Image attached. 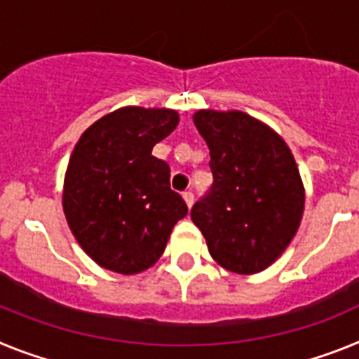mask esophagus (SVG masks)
I'll return each instance as SVG.
<instances>
[{"instance_id":"1","label":"esophagus","mask_w":359,"mask_h":359,"mask_svg":"<svg viewBox=\"0 0 359 359\" xmlns=\"http://www.w3.org/2000/svg\"><path fill=\"white\" fill-rule=\"evenodd\" d=\"M184 201H186V204H188V208H191L193 202H195V195H193V191H184Z\"/></svg>"}]
</instances>
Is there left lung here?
<instances>
[{"mask_svg": "<svg viewBox=\"0 0 359 359\" xmlns=\"http://www.w3.org/2000/svg\"><path fill=\"white\" fill-rule=\"evenodd\" d=\"M195 126L210 148L213 184L191 208L211 257L251 274L271 266L300 226L304 186L291 151L244 111L198 110Z\"/></svg>", "mask_w": 359, "mask_h": 359, "instance_id": "left-lung-1", "label": "left lung"}]
</instances>
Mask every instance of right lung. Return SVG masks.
Listing matches in <instances>:
<instances>
[{
	"mask_svg": "<svg viewBox=\"0 0 359 359\" xmlns=\"http://www.w3.org/2000/svg\"><path fill=\"white\" fill-rule=\"evenodd\" d=\"M179 124L166 108L126 106L81 135L65 177L63 210L88 257L104 269L135 274L166 249L188 205L170 188V166L151 149Z\"/></svg>",
	"mask_w": 359,
	"mask_h": 359,
	"instance_id": "obj_1",
	"label": "right lung"
}]
</instances>
